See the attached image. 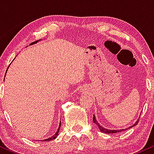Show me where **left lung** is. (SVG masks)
Returning <instances> with one entry per match:
<instances>
[{
	"label": "left lung",
	"mask_w": 154,
	"mask_h": 154,
	"mask_svg": "<svg viewBox=\"0 0 154 154\" xmlns=\"http://www.w3.org/2000/svg\"><path fill=\"white\" fill-rule=\"evenodd\" d=\"M93 122H94V123L95 124V125H96L98 127V128H99V130H100V132H103V133L110 134V133H116V132H122V131H125V130H128V129H130L131 128H132V127H134V126H135V125H137V124L138 123V122H139V119L137 120V121H136V122H135V124H134L133 125H132V126H130V128H126V129H122V130H108V129H106V128H103V127H102L101 125H100V124L98 122V121H97V120H96V118H95V115H93Z\"/></svg>",
	"instance_id": "obj_1"
}]
</instances>
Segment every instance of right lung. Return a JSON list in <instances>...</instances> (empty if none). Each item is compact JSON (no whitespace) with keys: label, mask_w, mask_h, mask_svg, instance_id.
<instances>
[{"label":"right lung","mask_w":154,"mask_h":154,"mask_svg":"<svg viewBox=\"0 0 154 154\" xmlns=\"http://www.w3.org/2000/svg\"><path fill=\"white\" fill-rule=\"evenodd\" d=\"M38 41H39V40H37V41L33 42V43H32L30 44V45H33V44H35V43H37ZM6 72H7V70H6ZM61 123L60 122V124H59V128H58L57 132H56V133H55L54 135L52 136V137H49V138H47V139H45V140H42V141H45V142H46V141H51V140H54L55 138H56V137L58 136V135H59V132L60 128H61Z\"/></svg>","instance_id":"obj_1"}]
</instances>
